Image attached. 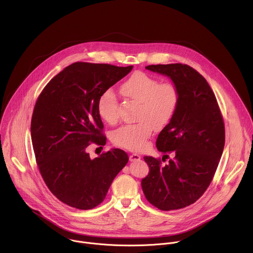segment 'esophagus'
<instances>
[{
  "label": "esophagus",
  "instance_id": "obj_1",
  "mask_svg": "<svg viewBox=\"0 0 253 253\" xmlns=\"http://www.w3.org/2000/svg\"><path fill=\"white\" fill-rule=\"evenodd\" d=\"M140 155H138L137 153H132V154H130V156H129V160L130 161H138V160H140Z\"/></svg>",
  "mask_w": 253,
  "mask_h": 253
}]
</instances>
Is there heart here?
I'll list each match as a JSON object with an SVG mask.
<instances>
[{
    "label": "heart",
    "instance_id": "heart-1",
    "mask_svg": "<svg viewBox=\"0 0 253 253\" xmlns=\"http://www.w3.org/2000/svg\"><path fill=\"white\" fill-rule=\"evenodd\" d=\"M121 93L139 102L137 119L114 131L112 139L115 145L132 151L147 146V140L155 127L164 128L173 119L179 105L178 88L172 82L159 80L144 72H136L120 87ZM99 116L108 124L118 121V100L111 90L103 92L97 103Z\"/></svg>",
    "mask_w": 253,
    "mask_h": 253
}]
</instances>
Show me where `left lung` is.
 Here are the masks:
<instances>
[{
  "mask_svg": "<svg viewBox=\"0 0 253 253\" xmlns=\"http://www.w3.org/2000/svg\"><path fill=\"white\" fill-rule=\"evenodd\" d=\"M146 69L170 77L180 100L173 119L156 140L164 157L173 153V158L162 165L160 158L144 157L150 171L142 179V189L160 210L184 208L203 195L217 169L225 143L223 117L209 84L192 67L176 63Z\"/></svg>",
  "mask_w": 253,
  "mask_h": 253,
  "instance_id": "8db88e82",
  "label": "left lung"
}]
</instances>
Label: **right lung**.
<instances>
[{
  "label": "right lung",
  "mask_w": 253,
  "mask_h": 253,
  "mask_svg": "<svg viewBox=\"0 0 253 253\" xmlns=\"http://www.w3.org/2000/svg\"><path fill=\"white\" fill-rule=\"evenodd\" d=\"M132 68L73 63L45 86L35 104L31 137L36 162L49 190L71 207L87 210L103 202L129 160L121 149L91 159L87 149L106 144L97 111L100 95Z\"/></svg>",
  "instance_id": "right-lung-1"
}]
</instances>
